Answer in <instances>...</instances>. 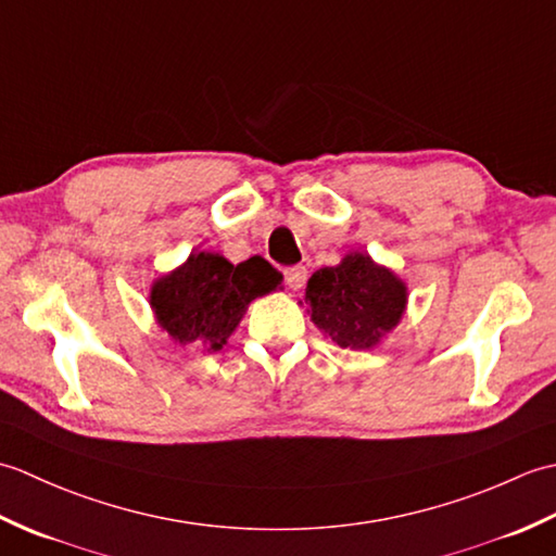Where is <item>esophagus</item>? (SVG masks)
<instances>
[{
  "label": "esophagus",
  "instance_id": "obj_1",
  "mask_svg": "<svg viewBox=\"0 0 556 556\" xmlns=\"http://www.w3.org/2000/svg\"><path fill=\"white\" fill-rule=\"evenodd\" d=\"M305 277H308V271H305V267H301V265H293V267L285 269V279L293 291H299L305 285Z\"/></svg>",
  "mask_w": 556,
  "mask_h": 556
}]
</instances>
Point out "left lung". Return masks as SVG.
Returning a JSON list of instances; mask_svg holds the SVG:
<instances>
[{
  "label": "left lung",
  "mask_w": 556,
  "mask_h": 556,
  "mask_svg": "<svg viewBox=\"0 0 556 556\" xmlns=\"http://www.w3.org/2000/svg\"><path fill=\"white\" fill-rule=\"evenodd\" d=\"M305 303L313 323L341 349H370L406 308V287L368 255L353 253L337 267H323L308 279Z\"/></svg>",
  "instance_id": "8db88e82"
}]
</instances>
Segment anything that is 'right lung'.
I'll use <instances>...</instances> for the list:
<instances>
[{
  "label": "right lung",
  "mask_w": 556,
  "mask_h": 556,
  "mask_svg": "<svg viewBox=\"0 0 556 556\" xmlns=\"http://www.w3.org/2000/svg\"><path fill=\"white\" fill-rule=\"evenodd\" d=\"M279 285L281 275L260 255L231 265L222 255L198 253L152 287L150 303L179 344L203 341L217 351L241 323L245 305Z\"/></svg>",
  "instance_id": "right-lung-1"
}]
</instances>
